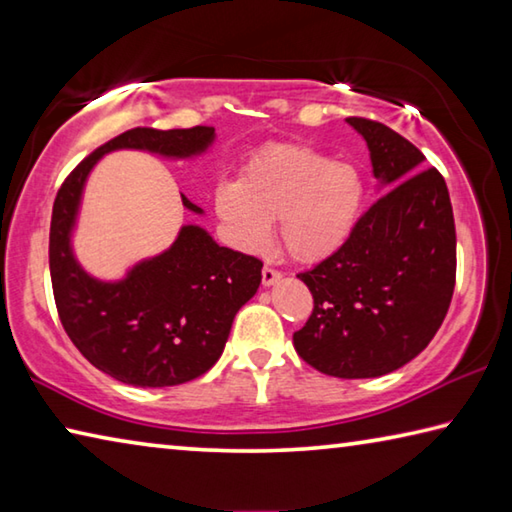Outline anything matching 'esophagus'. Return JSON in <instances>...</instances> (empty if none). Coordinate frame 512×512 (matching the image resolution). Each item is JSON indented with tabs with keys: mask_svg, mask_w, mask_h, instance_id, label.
Listing matches in <instances>:
<instances>
[{
	"mask_svg": "<svg viewBox=\"0 0 512 512\" xmlns=\"http://www.w3.org/2000/svg\"><path fill=\"white\" fill-rule=\"evenodd\" d=\"M280 280H282L280 271H275V268H271V266L262 268V284H264V287H273V284H277Z\"/></svg>",
	"mask_w": 512,
	"mask_h": 512,
	"instance_id": "obj_1",
	"label": "esophagus"
}]
</instances>
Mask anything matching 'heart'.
Wrapping results in <instances>:
<instances>
[{"label": "heart", "mask_w": 512, "mask_h": 512, "mask_svg": "<svg viewBox=\"0 0 512 512\" xmlns=\"http://www.w3.org/2000/svg\"><path fill=\"white\" fill-rule=\"evenodd\" d=\"M363 201L366 185L354 164L296 144L273 146L246 164L239 183L214 189V212L232 244L262 253L277 219L284 250L305 264L343 248Z\"/></svg>", "instance_id": "1"}]
</instances>
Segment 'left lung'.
Listing matches in <instances>:
<instances>
[{"mask_svg": "<svg viewBox=\"0 0 512 512\" xmlns=\"http://www.w3.org/2000/svg\"><path fill=\"white\" fill-rule=\"evenodd\" d=\"M368 144L384 194L352 237L298 277L314 296L293 334L309 366L341 379L388 375L418 357L447 316L456 282V228L445 178L379 121L348 117Z\"/></svg>", "mask_w": 512, "mask_h": 512, "instance_id": "left-lung-1", "label": "left lung"}]
</instances>
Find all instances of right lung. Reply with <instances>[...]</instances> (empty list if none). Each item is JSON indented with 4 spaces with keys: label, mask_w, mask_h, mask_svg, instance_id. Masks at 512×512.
Instances as JSON below:
<instances>
[{
    "label": "right lung",
    "mask_w": 512,
    "mask_h": 512,
    "mask_svg": "<svg viewBox=\"0 0 512 512\" xmlns=\"http://www.w3.org/2000/svg\"><path fill=\"white\" fill-rule=\"evenodd\" d=\"M214 142V128H133L88 155L58 189L49 230V271L60 323L94 368L142 388L178 386L219 361L237 311L255 296L262 262L219 246L201 225H183L164 253L121 280H99L79 264L72 235L90 171L121 149L189 160ZM189 212L203 214L185 194Z\"/></svg>",
    "instance_id": "1"
}]
</instances>
